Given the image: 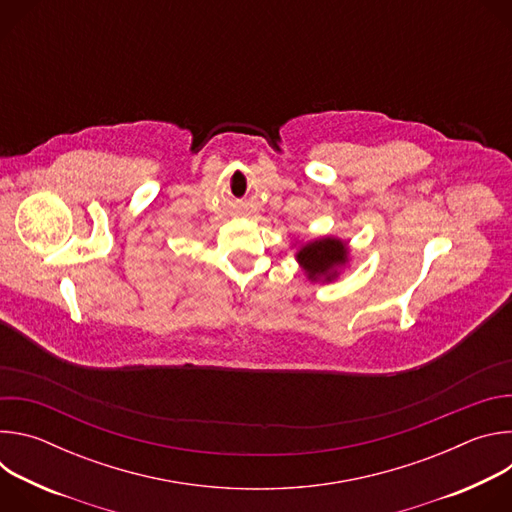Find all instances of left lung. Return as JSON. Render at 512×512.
Returning <instances> with one entry per match:
<instances>
[{
	"mask_svg": "<svg viewBox=\"0 0 512 512\" xmlns=\"http://www.w3.org/2000/svg\"><path fill=\"white\" fill-rule=\"evenodd\" d=\"M296 261L310 281L330 283L338 279L342 267L348 263V245L338 237H320L300 245Z\"/></svg>",
	"mask_w": 512,
	"mask_h": 512,
	"instance_id": "left-lung-1",
	"label": "left lung"
}]
</instances>
